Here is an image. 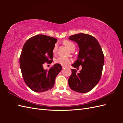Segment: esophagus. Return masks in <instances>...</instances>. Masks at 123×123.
I'll use <instances>...</instances> for the list:
<instances>
[{
  "label": "esophagus",
  "mask_w": 123,
  "mask_h": 123,
  "mask_svg": "<svg viewBox=\"0 0 123 123\" xmlns=\"http://www.w3.org/2000/svg\"><path fill=\"white\" fill-rule=\"evenodd\" d=\"M62 68H64L65 67H62Z\"/></svg>",
  "instance_id": "esophagus-1"
}]
</instances>
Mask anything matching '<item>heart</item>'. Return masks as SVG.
<instances>
[{
    "instance_id": "obj_1",
    "label": "heart",
    "mask_w": 123,
    "mask_h": 123,
    "mask_svg": "<svg viewBox=\"0 0 123 123\" xmlns=\"http://www.w3.org/2000/svg\"><path fill=\"white\" fill-rule=\"evenodd\" d=\"M64 44L70 51H71L72 49H75V45L74 44V43H73L71 41H65ZM57 48V44H55L54 45L53 49V53H55L56 52ZM55 62L56 63L61 64V66H62L63 67H67L71 63L72 60L71 59L68 58V57L60 56L55 60Z\"/></svg>"
}]
</instances>
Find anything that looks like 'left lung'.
<instances>
[{
	"label": "left lung",
	"mask_w": 123,
	"mask_h": 123,
	"mask_svg": "<svg viewBox=\"0 0 123 123\" xmlns=\"http://www.w3.org/2000/svg\"><path fill=\"white\" fill-rule=\"evenodd\" d=\"M69 40L79 46L78 59L72 66L82 69L79 73L71 69L72 74L68 80L69 86L72 90L80 93L89 92L97 85L101 76L104 64V55L101 46L96 38L83 33L71 35Z\"/></svg>",
	"instance_id": "1"
}]
</instances>
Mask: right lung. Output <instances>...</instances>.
<instances>
[{
	"label": "right lung",
	"instance_id": "obj_1",
	"mask_svg": "<svg viewBox=\"0 0 123 123\" xmlns=\"http://www.w3.org/2000/svg\"><path fill=\"white\" fill-rule=\"evenodd\" d=\"M57 39L44 35L34 36L27 40L19 58L23 79L31 90L42 92L53 87L56 77L61 71V64L56 63L49 70L43 64L53 59V49Z\"/></svg>",
	"mask_w": 123,
	"mask_h": 123
}]
</instances>
